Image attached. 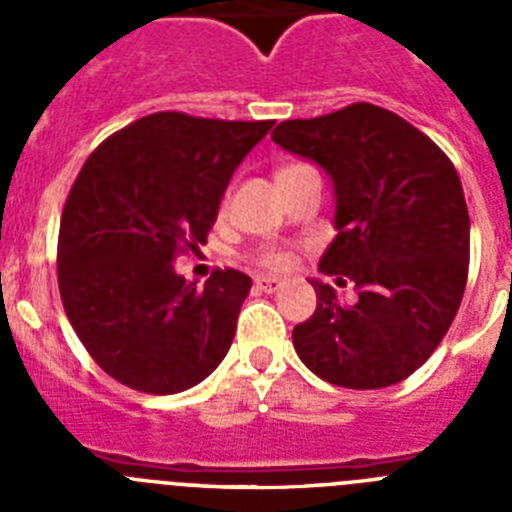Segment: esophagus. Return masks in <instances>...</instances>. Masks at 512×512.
I'll return each instance as SVG.
<instances>
[{"mask_svg": "<svg viewBox=\"0 0 512 512\" xmlns=\"http://www.w3.org/2000/svg\"><path fill=\"white\" fill-rule=\"evenodd\" d=\"M279 287H282V279H277V277H256V289H261V292H277Z\"/></svg>", "mask_w": 512, "mask_h": 512, "instance_id": "esophagus-1", "label": "esophagus"}]
</instances>
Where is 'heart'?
Returning <instances> with one entry per match:
<instances>
[{"instance_id":"b5f03b06","label":"heart","mask_w":512,"mask_h":512,"mask_svg":"<svg viewBox=\"0 0 512 512\" xmlns=\"http://www.w3.org/2000/svg\"><path fill=\"white\" fill-rule=\"evenodd\" d=\"M289 169H297V164L295 166H284L282 171H289ZM282 171H279V174H282ZM259 261L264 266H269V269H277V271L289 269V266H292V256H289L287 251H282V248H274V246L261 248Z\"/></svg>"}]
</instances>
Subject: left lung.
I'll list each match as a JSON object with an SVG mask.
<instances>
[{"instance_id":"left-lung-1","label":"left lung","mask_w":512,"mask_h":512,"mask_svg":"<svg viewBox=\"0 0 512 512\" xmlns=\"http://www.w3.org/2000/svg\"><path fill=\"white\" fill-rule=\"evenodd\" d=\"M271 140L333 182L338 235L318 269L354 282L356 305L310 279L318 307L292 330L312 374L348 390L402 382L456 318L469 271V212L446 153L377 104L279 122Z\"/></svg>"}]
</instances>
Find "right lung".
Returning a JSON list of instances; mask_svg holds the SVG:
<instances>
[{"mask_svg":"<svg viewBox=\"0 0 512 512\" xmlns=\"http://www.w3.org/2000/svg\"><path fill=\"white\" fill-rule=\"evenodd\" d=\"M271 125L156 112L81 166L58 233V289L79 341L125 387L176 395L228 354L251 277L215 271L197 289L174 261L207 241L230 176Z\"/></svg>","mask_w":512,"mask_h":512,"instance_id":"1","label":"right lung"}]
</instances>
